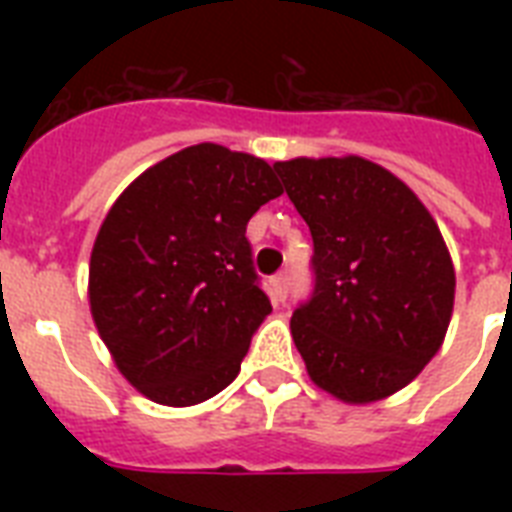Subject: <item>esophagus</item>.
I'll list each match as a JSON object with an SVG mask.
<instances>
[{
    "label": "esophagus",
    "mask_w": 512,
    "mask_h": 512,
    "mask_svg": "<svg viewBox=\"0 0 512 512\" xmlns=\"http://www.w3.org/2000/svg\"><path fill=\"white\" fill-rule=\"evenodd\" d=\"M273 292H276V300L279 303H284L289 295V273L287 271H281L273 276Z\"/></svg>",
    "instance_id": "1"
}]
</instances>
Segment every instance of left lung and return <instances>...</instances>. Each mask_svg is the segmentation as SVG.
<instances>
[{"label":"left lung","instance_id":"8db88e82","mask_svg":"<svg viewBox=\"0 0 512 512\" xmlns=\"http://www.w3.org/2000/svg\"><path fill=\"white\" fill-rule=\"evenodd\" d=\"M273 170L313 236V292L289 324L311 380L348 404L396 393L436 356L452 319L454 265L436 220L361 156Z\"/></svg>","mask_w":512,"mask_h":512}]
</instances>
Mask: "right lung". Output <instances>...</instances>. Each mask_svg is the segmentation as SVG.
I'll list each match as a JSON object with an SVG mask.
<instances>
[{"instance_id":"right-lung-1","label":"right lung","mask_w":512,"mask_h":512,"mask_svg":"<svg viewBox=\"0 0 512 512\" xmlns=\"http://www.w3.org/2000/svg\"><path fill=\"white\" fill-rule=\"evenodd\" d=\"M281 193L263 159L199 143L154 164L108 209L90 257V311L143 396L193 406L236 380L271 313L247 223Z\"/></svg>"}]
</instances>
